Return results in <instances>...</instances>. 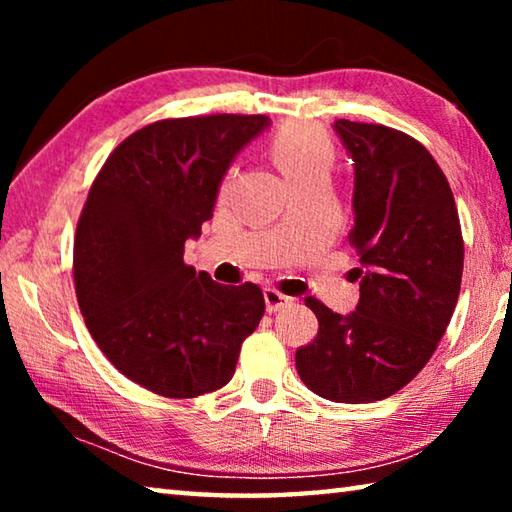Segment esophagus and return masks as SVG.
Here are the masks:
<instances>
[{"instance_id": "obj_1", "label": "esophagus", "mask_w": 512, "mask_h": 512, "mask_svg": "<svg viewBox=\"0 0 512 512\" xmlns=\"http://www.w3.org/2000/svg\"><path fill=\"white\" fill-rule=\"evenodd\" d=\"M264 302H266L268 314H273V311H280V309L287 307L291 298L284 296V293H280V291H275V289H264Z\"/></svg>"}]
</instances>
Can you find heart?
Here are the masks:
<instances>
[{
	"label": "heart",
	"mask_w": 512,
	"mask_h": 512,
	"mask_svg": "<svg viewBox=\"0 0 512 512\" xmlns=\"http://www.w3.org/2000/svg\"><path fill=\"white\" fill-rule=\"evenodd\" d=\"M271 158L289 185L307 178H327L334 164V146L318 126L291 121L273 135Z\"/></svg>",
	"instance_id": "1"
}]
</instances>
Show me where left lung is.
<instances>
[{"instance_id": "1", "label": "left lung", "mask_w": 512, "mask_h": 512, "mask_svg": "<svg viewBox=\"0 0 512 512\" xmlns=\"http://www.w3.org/2000/svg\"><path fill=\"white\" fill-rule=\"evenodd\" d=\"M354 164L359 305L334 314L307 307L318 334L296 352L309 391L332 402H377L427 366L452 320L463 277V235L443 169L413 137L379 124L336 119Z\"/></svg>"}]
</instances>
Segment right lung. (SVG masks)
I'll return each mask as SVG.
<instances>
[{"instance_id":"obj_1","label":"right lung","mask_w":512,"mask_h":512,"mask_svg":"<svg viewBox=\"0 0 512 512\" xmlns=\"http://www.w3.org/2000/svg\"><path fill=\"white\" fill-rule=\"evenodd\" d=\"M266 115L162 119L103 164L74 239V284L94 343L121 375L164 397L228 384L264 316L257 284L225 287L185 264L232 160Z\"/></svg>"}]
</instances>
